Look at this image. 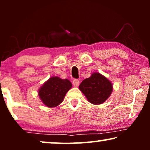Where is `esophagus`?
I'll use <instances>...</instances> for the list:
<instances>
[{"label": "esophagus", "instance_id": "1", "mask_svg": "<svg viewBox=\"0 0 150 150\" xmlns=\"http://www.w3.org/2000/svg\"><path fill=\"white\" fill-rule=\"evenodd\" d=\"M79 83H80V82L78 79H74L73 80L72 84H73V85L74 86V87H78V86L79 85Z\"/></svg>", "mask_w": 150, "mask_h": 150}]
</instances>
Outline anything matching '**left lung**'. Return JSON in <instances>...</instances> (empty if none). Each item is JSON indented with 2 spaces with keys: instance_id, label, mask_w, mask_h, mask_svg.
I'll use <instances>...</instances> for the list:
<instances>
[{
  "instance_id": "obj_1",
  "label": "left lung",
  "mask_w": 150,
  "mask_h": 150,
  "mask_svg": "<svg viewBox=\"0 0 150 150\" xmlns=\"http://www.w3.org/2000/svg\"><path fill=\"white\" fill-rule=\"evenodd\" d=\"M79 89L91 104H100L109 98L112 85L105 76L96 72L82 81Z\"/></svg>"
}]
</instances>
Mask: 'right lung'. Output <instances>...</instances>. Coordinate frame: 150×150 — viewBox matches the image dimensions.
<instances>
[{
  "label": "right lung",
  "instance_id": "obj_1",
  "mask_svg": "<svg viewBox=\"0 0 150 150\" xmlns=\"http://www.w3.org/2000/svg\"><path fill=\"white\" fill-rule=\"evenodd\" d=\"M71 87L69 80L57 76L50 78L39 89V97L48 107H55L63 102L65 94Z\"/></svg>",
  "mask_w": 150,
  "mask_h": 150
}]
</instances>
